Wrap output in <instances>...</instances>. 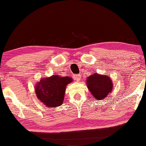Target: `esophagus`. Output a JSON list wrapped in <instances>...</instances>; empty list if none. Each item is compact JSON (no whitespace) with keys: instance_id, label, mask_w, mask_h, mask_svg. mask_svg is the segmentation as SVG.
<instances>
[{"instance_id":"1","label":"esophagus","mask_w":146,"mask_h":146,"mask_svg":"<svg viewBox=\"0 0 146 146\" xmlns=\"http://www.w3.org/2000/svg\"><path fill=\"white\" fill-rule=\"evenodd\" d=\"M73 77L76 80H77V82H79L80 78H81V76H80V75H74Z\"/></svg>"}]
</instances>
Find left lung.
<instances>
[{
  "mask_svg": "<svg viewBox=\"0 0 146 146\" xmlns=\"http://www.w3.org/2000/svg\"><path fill=\"white\" fill-rule=\"evenodd\" d=\"M88 89L94 98L98 100H103L107 98L112 92L113 82L106 75L94 73L86 78Z\"/></svg>",
  "mask_w": 146,
  "mask_h": 146,
  "instance_id": "obj_1",
  "label": "left lung"
}]
</instances>
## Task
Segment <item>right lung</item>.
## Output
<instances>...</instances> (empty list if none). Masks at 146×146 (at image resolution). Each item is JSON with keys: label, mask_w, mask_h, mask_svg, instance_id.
<instances>
[{"label": "right lung", "mask_w": 146, "mask_h": 146, "mask_svg": "<svg viewBox=\"0 0 146 146\" xmlns=\"http://www.w3.org/2000/svg\"><path fill=\"white\" fill-rule=\"evenodd\" d=\"M72 82V78L58 75L41 78L35 85L37 98L48 108L60 106L64 102L67 85Z\"/></svg>", "instance_id": "obj_1"}]
</instances>
